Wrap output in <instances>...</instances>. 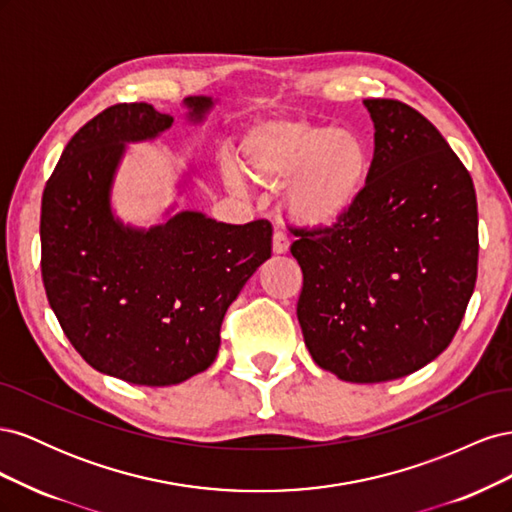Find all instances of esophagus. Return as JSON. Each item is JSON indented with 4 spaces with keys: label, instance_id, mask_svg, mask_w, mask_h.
<instances>
[{
    "label": "esophagus",
    "instance_id": "1",
    "mask_svg": "<svg viewBox=\"0 0 512 512\" xmlns=\"http://www.w3.org/2000/svg\"><path fill=\"white\" fill-rule=\"evenodd\" d=\"M273 252L275 254H288L290 252V241L282 230H275L273 235Z\"/></svg>",
    "mask_w": 512,
    "mask_h": 512
}]
</instances>
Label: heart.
Returning <instances> with one entry per match:
<instances>
[{
	"instance_id": "b5f03b06",
	"label": "heart",
	"mask_w": 512,
	"mask_h": 512,
	"mask_svg": "<svg viewBox=\"0 0 512 512\" xmlns=\"http://www.w3.org/2000/svg\"><path fill=\"white\" fill-rule=\"evenodd\" d=\"M250 177L282 185V211L303 228H331L359 207L371 175V149L354 128H335L305 117L258 121L241 138ZM222 175L245 190L243 166L226 156Z\"/></svg>"
}]
</instances>
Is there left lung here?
I'll return each mask as SVG.
<instances>
[{
	"label": "left lung",
	"mask_w": 512,
	"mask_h": 512,
	"mask_svg": "<svg viewBox=\"0 0 512 512\" xmlns=\"http://www.w3.org/2000/svg\"><path fill=\"white\" fill-rule=\"evenodd\" d=\"M374 162L342 224L299 230L297 318L318 367L376 384L425 367L455 337L476 284L478 209L472 177L412 106L363 100Z\"/></svg>",
	"instance_id": "8db88e82"
}]
</instances>
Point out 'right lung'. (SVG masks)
Listing matches in <instances>:
<instances>
[{"instance_id": "1", "label": "right lung", "mask_w": 512, "mask_h": 512, "mask_svg": "<svg viewBox=\"0 0 512 512\" xmlns=\"http://www.w3.org/2000/svg\"><path fill=\"white\" fill-rule=\"evenodd\" d=\"M220 104L183 98V121L203 126ZM175 117L147 102L115 104L76 132L42 194V282L70 344L100 374L170 386L211 367L228 305L271 258V224H226L175 200L151 226L113 205L128 145L149 143ZM196 168L175 183L188 196Z\"/></svg>"}]
</instances>
